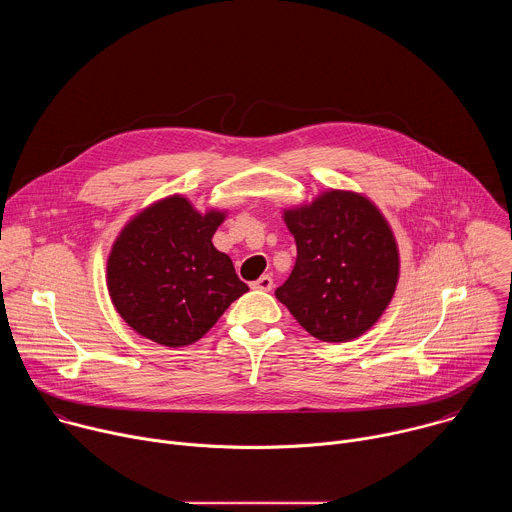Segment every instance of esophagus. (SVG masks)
Masks as SVG:
<instances>
[{
  "instance_id": "obj_1",
  "label": "esophagus",
  "mask_w": 512,
  "mask_h": 512,
  "mask_svg": "<svg viewBox=\"0 0 512 512\" xmlns=\"http://www.w3.org/2000/svg\"><path fill=\"white\" fill-rule=\"evenodd\" d=\"M251 287L253 289H261V291H269L273 287V279L269 275H261L259 279L251 281Z\"/></svg>"
}]
</instances>
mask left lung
<instances>
[{
	"mask_svg": "<svg viewBox=\"0 0 512 512\" xmlns=\"http://www.w3.org/2000/svg\"><path fill=\"white\" fill-rule=\"evenodd\" d=\"M296 239V267L275 298L314 338L350 342L389 308L401 259L381 208L354 190L328 188L283 208Z\"/></svg>",
	"mask_w": 512,
	"mask_h": 512,
	"instance_id": "8db88e82",
	"label": "left lung"
}]
</instances>
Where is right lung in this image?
Listing matches in <instances>:
<instances>
[{"label":"right lung","mask_w":512,"mask_h":512,"mask_svg":"<svg viewBox=\"0 0 512 512\" xmlns=\"http://www.w3.org/2000/svg\"><path fill=\"white\" fill-rule=\"evenodd\" d=\"M229 210L200 212L170 194L135 212L107 257V289L117 314L139 336L182 348L200 340L249 291L212 235Z\"/></svg>","instance_id":"right-lung-1"}]
</instances>
